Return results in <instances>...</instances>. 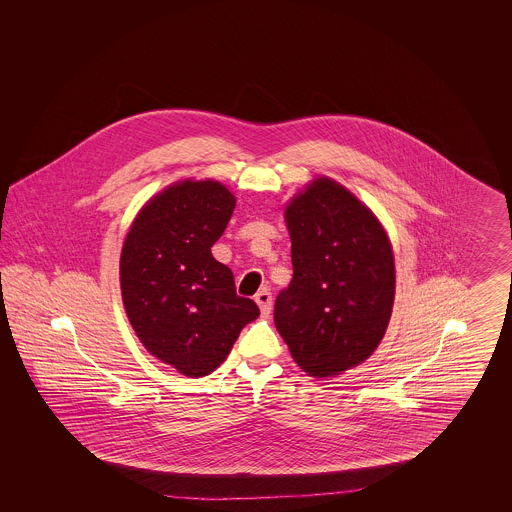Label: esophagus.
I'll list each match as a JSON object with an SVG mask.
<instances>
[{
	"label": "esophagus",
	"instance_id": "esophagus-1",
	"mask_svg": "<svg viewBox=\"0 0 512 512\" xmlns=\"http://www.w3.org/2000/svg\"><path fill=\"white\" fill-rule=\"evenodd\" d=\"M255 303L259 305L261 313L267 317L268 313H270V307H272V295H270L268 290H261V292L255 295Z\"/></svg>",
	"mask_w": 512,
	"mask_h": 512
}]
</instances>
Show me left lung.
I'll return each instance as SVG.
<instances>
[{
    "label": "left lung",
    "instance_id": "1",
    "mask_svg": "<svg viewBox=\"0 0 512 512\" xmlns=\"http://www.w3.org/2000/svg\"><path fill=\"white\" fill-rule=\"evenodd\" d=\"M293 278L278 295L274 324L293 361L313 378L365 363L390 324L395 261L370 207L320 174L286 203Z\"/></svg>",
    "mask_w": 512,
    "mask_h": 512
}]
</instances>
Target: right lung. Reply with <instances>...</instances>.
Here are the masks:
<instances>
[{"instance_id": "obj_1", "label": "right lung", "mask_w": 512, "mask_h": 512, "mask_svg": "<svg viewBox=\"0 0 512 512\" xmlns=\"http://www.w3.org/2000/svg\"><path fill=\"white\" fill-rule=\"evenodd\" d=\"M236 197L213 178H184L149 197L121 251L122 305L147 353L188 378L219 368L259 307L236 295L211 247Z\"/></svg>"}]
</instances>
